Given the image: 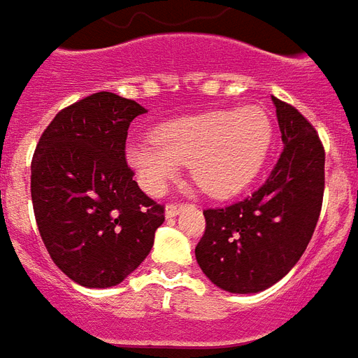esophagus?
Instances as JSON below:
<instances>
[{
  "mask_svg": "<svg viewBox=\"0 0 358 358\" xmlns=\"http://www.w3.org/2000/svg\"><path fill=\"white\" fill-rule=\"evenodd\" d=\"M182 208H185V206H177V204L166 206V217H168V219L177 217V215H179V213L182 211Z\"/></svg>",
  "mask_w": 358,
  "mask_h": 358,
  "instance_id": "esophagus-1",
  "label": "esophagus"
}]
</instances>
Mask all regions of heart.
Returning <instances> with one entry per match:
<instances>
[{"instance_id": "1", "label": "heart", "mask_w": 358, "mask_h": 358, "mask_svg": "<svg viewBox=\"0 0 358 358\" xmlns=\"http://www.w3.org/2000/svg\"><path fill=\"white\" fill-rule=\"evenodd\" d=\"M273 145V122L263 106L202 112L156 127L154 139L129 141L125 160L150 194H160L189 166L198 189L231 196L262 171Z\"/></svg>"}]
</instances>
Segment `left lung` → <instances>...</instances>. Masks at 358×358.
I'll use <instances>...</instances> for the list:
<instances>
[{
    "label": "left lung",
    "instance_id": "left-lung-1",
    "mask_svg": "<svg viewBox=\"0 0 358 358\" xmlns=\"http://www.w3.org/2000/svg\"><path fill=\"white\" fill-rule=\"evenodd\" d=\"M282 154L263 187L242 202L206 210L196 262L231 294H257L288 275L317 227L324 194V148L299 112L273 96Z\"/></svg>",
    "mask_w": 358,
    "mask_h": 358
}]
</instances>
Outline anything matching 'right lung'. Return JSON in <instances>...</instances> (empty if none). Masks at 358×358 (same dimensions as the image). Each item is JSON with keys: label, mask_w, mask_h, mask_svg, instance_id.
I'll return each instance as SVG.
<instances>
[{"label": "right lung", "mask_w": 358, "mask_h": 358, "mask_svg": "<svg viewBox=\"0 0 358 358\" xmlns=\"http://www.w3.org/2000/svg\"><path fill=\"white\" fill-rule=\"evenodd\" d=\"M135 101L101 91L61 110L32 160V204L55 265L85 288L124 282L147 259L164 208L125 164Z\"/></svg>", "instance_id": "right-lung-1"}]
</instances>
